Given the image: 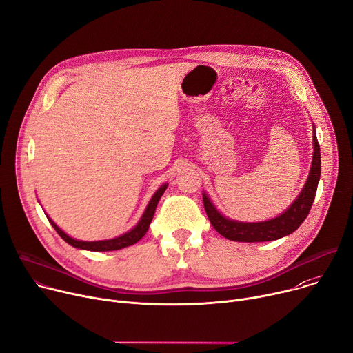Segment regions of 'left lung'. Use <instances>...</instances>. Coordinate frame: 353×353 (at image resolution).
<instances>
[{
	"instance_id": "left-lung-1",
	"label": "left lung",
	"mask_w": 353,
	"mask_h": 353,
	"mask_svg": "<svg viewBox=\"0 0 353 353\" xmlns=\"http://www.w3.org/2000/svg\"><path fill=\"white\" fill-rule=\"evenodd\" d=\"M314 125V124H312ZM312 162L311 170L307 178L304 188L301 189L300 195L295 201L279 216L273 219L263 222H239L234 219H229L223 216L218 208L213 205L206 192H203V206L206 210L208 218L216 232L221 233L223 237L233 241H271L277 240L284 236L291 234L301 223L310 213V209L314 203L318 181L321 176V151L316 140L315 125L312 130Z\"/></svg>"
}]
</instances>
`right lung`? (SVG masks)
Wrapping results in <instances>:
<instances>
[{
	"mask_svg": "<svg viewBox=\"0 0 353 353\" xmlns=\"http://www.w3.org/2000/svg\"><path fill=\"white\" fill-rule=\"evenodd\" d=\"M168 183H164L161 185L155 194L152 195V198L150 199L141 219L139 221V223L135 225L131 230L114 237V239H107V240H94V241H85V240H77V239H73L72 236L66 234L55 222H53L49 216L46 214L48 221L50 222V225L53 226V229H55L58 232V234L66 241L69 243L70 246L76 248V249H80V250H89V252H113V250H120V249H124V248H128L131 245H135L140 239L144 237V234L147 233L148 228H150V223L154 218V213H155V208L158 205V201L161 199L162 194L165 192Z\"/></svg>",
	"mask_w": 353,
	"mask_h": 353,
	"instance_id": "add662e5",
	"label": "right lung"
}]
</instances>
